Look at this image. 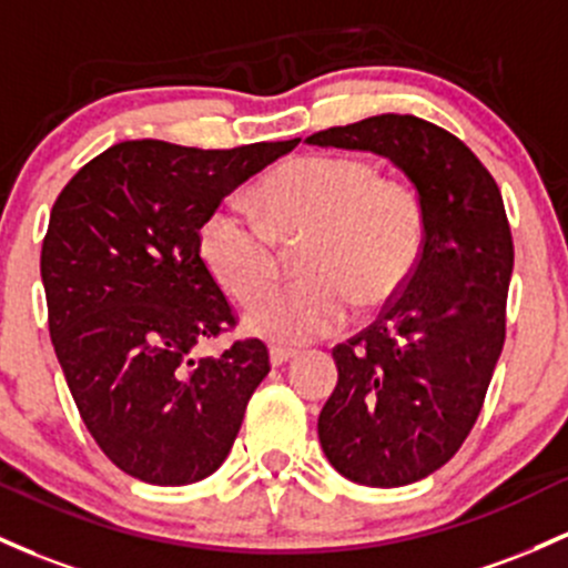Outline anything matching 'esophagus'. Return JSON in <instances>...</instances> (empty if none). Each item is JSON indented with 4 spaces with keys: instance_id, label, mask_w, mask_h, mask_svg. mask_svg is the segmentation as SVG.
Instances as JSON below:
<instances>
[{
    "instance_id": "esophagus-1",
    "label": "esophagus",
    "mask_w": 568,
    "mask_h": 568,
    "mask_svg": "<svg viewBox=\"0 0 568 568\" xmlns=\"http://www.w3.org/2000/svg\"><path fill=\"white\" fill-rule=\"evenodd\" d=\"M291 358H296V351H291V347H270V364L272 366L288 364Z\"/></svg>"
}]
</instances>
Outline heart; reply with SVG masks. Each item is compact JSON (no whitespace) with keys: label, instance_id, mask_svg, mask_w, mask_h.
Listing matches in <instances>:
<instances>
[{"label":"heart","instance_id":"heart-1","mask_svg":"<svg viewBox=\"0 0 568 568\" xmlns=\"http://www.w3.org/2000/svg\"><path fill=\"white\" fill-rule=\"evenodd\" d=\"M261 217L221 204L199 229V255L234 298L254 296L276 271V240L308 236L304 281L275 286L242 326L274 345H307L339 332L353 302L375 310L417 266L426 217L415 189L355 155H296L261 180Z\"/></svg>","mask_w":568,"mask_h":568}]
</instances>
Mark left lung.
Segmentation results:
<instances>
[{
  "instance_id": "obj_1",
  "label": "left lung",
  "mask_w": 568,
  "mask_h": 568,
  "mask_svg": "<svg viewBox=\"0 0 568 568\" xmlns=\"http://www.w3.org/2000/svg\"><path fill=\"white\" fill-rule=\"evenodd\" d=\"M304 142L383 155L423 204L417 266L366 332L334 347L339 379L317 417L342 477L402 488L456 456L501 355L515 264L501 191L458 136L417 115L385 112Z\"/></svg>"
}]
</instances>
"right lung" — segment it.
I'll return each mask as SVG.
<instances>
[{
  "label": "right lung",
  "instance_id": "1",
  "mask_svg": "<svg viewBox=\"0 0 568 568\" xmlns=\"http://www.w3.org/2000/svg\"><path fill=\"white\" fill-rule=\"evenodd\" d=\"M298 142H118L55 199L40 258L55 358L97 445L142 483L174 488L213 475L270 375L258 339L217 358L191 355L234 323L199 255V229Z\"/></svg>",
  "mask_w": 568,
  "mask_h": 568
}]
</instances>
